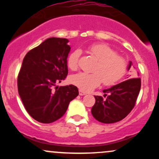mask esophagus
<instances>
[{"label": "esophagus", "instance_id": "1", "mask_svg": "<svg viewBox=\"0 0 159 159\" xmlns=\"http://www.w3.org/2000/svg\"><path fill=\"white\" fill-rule=\"evenodd\" d=\"M86 94H87V93H86L85 92H84V91L79 90V95H80V96H84V95H86Z\"/></svg>", "mask_w": 159, "mask_h": 159}]
</instances>
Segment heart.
Returning a JSON list of instances; mask_svg holds the SVG:
<instances>
[{"label": "heart", "instance_id": "heart-1", "mask_svg": "<svg viewBox=\"0 0 159 159\" xmlns=\"http://www.w3.org/2000/svg\"><path fill=\"white\" fill-rule=\"evenodd\" d=\"M88 52L98 62L93 68V73L79 72L71 76L70 82L80 90L89 92L103 82L105 86H112L126 73L128 63L123 57L106 44H93L88 48ZM81 52L75 50L67 58V66L71 70H77L79 66Z\"/></svg>", "mask_w": 159, "mask_h": 159}]
</instances>
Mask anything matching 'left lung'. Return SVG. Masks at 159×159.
I'll use <instances>...</instances> for the list:
<instances>
[{
  "label": "left lung",
  "instance_id": "left-lung-1",
  "mask_svg": "<svg viewBox=\"0 0 159 159\" xmlns=\"http://www.w3.org/2000/svg\"><path fill=\"white\" fill-rule=\"evenodd\" d=\"M131 66L132 62L128 69ZM140 86V78H132L104 90L105 98L95 96L96 102L91 109L93 117L103 123H114L124 119L135 105Z\"/></svg>",
  "mask_w": 159,
  "mask_h": 159
}]
</instances>
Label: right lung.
I'll use <instances>...</instances> for the list:
<instances>
[{
  "instance_id": "right-lung-1",
  "label": "right lung",
  "mask_w": 159,
  "mask_h": 159,
  "mask_svg": "<svg viewBox=\"0 0 159 159\" xmlns=\"http://www.w3.org/2000/svg\"><path fill=\"white\" fill-rule=\"evenodd\" d=\"M69 40L48 38L24 57L18 75V90L29 114L42 123H51L63 116L69 104L78 95L71 84L53 87L68 75Z\"/></svg>"
}]
</instances>
